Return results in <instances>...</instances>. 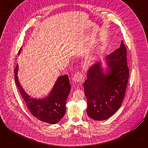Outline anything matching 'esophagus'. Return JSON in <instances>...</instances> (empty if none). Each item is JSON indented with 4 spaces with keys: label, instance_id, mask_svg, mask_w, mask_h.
<instances>
[{
    "label": "esophagus",
    "instance_id": "34e87169",
    "mask_svg": "<svg viewBox=\"0 0 148 148\" xmlns=\"http://www.w3.org/2000/svg\"><path fill=\"white\" fill-rule=\"evenodd\" d=\"M82 74L79 72L75 74V75L73 78V81L75 83H80L82 81Z\"/></svg>",
    "mask_w": 148,
    "mask_h": 148
}]
</instances>
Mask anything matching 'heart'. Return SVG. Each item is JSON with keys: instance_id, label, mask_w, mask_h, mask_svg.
Here are the masks:
<instances>
[{"instance_id": "1", "label": "heart", "mask_w": 148, "mask_h": 148, "mask_svg": "<svg viewBox=\"0 0 148 148\" xmlns=\"http://www.w3.org/2000/svg\"><path fill=\"white\" fill-rule=\"evenodd\" d=\"M94 60V57L92 55H88L85 60V64H89Z\"/></svg>"}]
</instances>
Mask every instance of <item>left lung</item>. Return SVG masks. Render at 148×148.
Segmentation results:
<instances>
[{
    "instance_id": "left-lung-1",
    "label": "left lung",
    "mask_w": 148,
    "mask_h": 148,
    "mask_svg": "<svg viewBox=\"0 0 148 148\" xmlns=\"http://www.w3.org/2000/svg\"><path fill=\"white\" fill-rule=\"evenodd\" d=\"M105 62L106 71L101 62L92 66L83 84L87 100V114L96 121L110 118L122 105L130 75L123 41L118 49L106 57Z\"/></svg>"
}]
</instances>
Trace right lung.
I'll return each mask as SVG.
<instances>
[{"instance_id": "add662e5", "label": "right lung", "mask_w": 148, "mask_h": 148, "mask_svg": "<svg viewBox=\"0 0 148 148\" xmlns=\"http://www.w3.org/2000/svg\"><path fill=\"white\" fill-rule=\"evenodd\" d=\"M21 50L22 49L18 54ZM18 71L17 64L14 70L15 83L32 114L42 122L50 124L58 122L66 113V103L71 90L68 75L58 77L49 94L45 98L36 99L30 97L21 86L17 76Z\"/></svg>"}]
</instances>
